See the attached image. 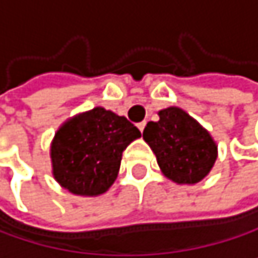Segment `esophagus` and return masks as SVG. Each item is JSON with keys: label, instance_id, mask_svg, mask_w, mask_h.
<instances>
[{"label": "esophagus", "instance_id": "34e87169", "mask_svg": "<svg viewBox=\"0 0 258 258\" xmlns=\"http://www.w3.org/2000/svg\"><path fill=\"white\" fill-rule=\"evenodd\" d=\"M137 126H138V129H140L141 132H143V131H145V126H146V121H141V123H138Z\"/></svg>", "mask_w": 258, "mask_h": 258}]
</instances>
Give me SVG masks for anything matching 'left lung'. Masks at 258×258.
Returning <instances> with one entry per match:
<instances>
[{"instance_id": "1", "label": "left lung", "mask_w": 258, "mask_h": 258, "mask_svg": "<svg viewBox=\"0 0 258 258\" xmlns=\"http://www.w3.org/2000/svg\"><path fill=\"white\" fill-rule=\"evenodd\" d=\"M158 121H149L143 138L157 157L166 178L177 184H196L214 167L217 145L211 134L177 106L161 109Z\"/></svg>"}]
</instances>
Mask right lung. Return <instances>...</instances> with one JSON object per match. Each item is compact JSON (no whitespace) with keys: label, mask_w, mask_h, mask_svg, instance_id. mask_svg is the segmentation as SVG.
<instances>
[{"label":"right lung","mask_w":258,"mask_h":258,"mask_svg":"<svg viewBox=\"0 0 258 258\" xmlns=\"http://www.w3.org/2000/svg\"><path fill=\"white\" fill-rule=\"evenodd\" d=\"M141 132L98 106L64 121L50 145L52 174L75 196H101L117 180L123 151Z\"/></svg>","instance_id":"1"}]
</instances>
